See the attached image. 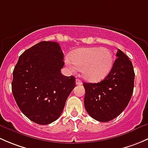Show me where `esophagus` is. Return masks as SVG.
<instances>
[{"instance_id":"esophagus-1","label":"esophagus","mask_w":148,"mask_h":148,"mask_svg":"<svg viewBox=\"0 0 148 148\" xmlns=\"http://www.w3.org/2000/svg\"><path fill=\"white\" fill-rule=\"evenodd\" d=\"M76 84L77 85L82 84V82L80 79H76Z\"/></svg>"}]
</instances>
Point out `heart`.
I'll return each mask as SVG.
<instances>
[{"label":"heart","mask_w":148,"mask_h":148,"mask_svg":"<svg viewBox=\"0 0 148 148\" xmlns=\"http://www.w3.org/2000/svg\"><path fill=\"white\" fill-rule=\"evenodd\" d=\"M69 59H66V62L70 69L74 70V65L81 69L84 78L89 82H98L104 79L113 64L112 53L105 47L77 49L71 52Z\"/></svg>","instance_id":"b5f03b06"}]
</instances>
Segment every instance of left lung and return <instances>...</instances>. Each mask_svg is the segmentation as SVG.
<instances>
[{
    "mask_svg": "<svg viewBox=\"0 0 148 148\" xmlns=\"http://www.w3.org/2000/svg\"><path fill=\"white\" fill-rule=\"evenodd\" d=\"M117 59L104 80L83 84L84 107L88 114L99 122H109L126 108L134 89L135 72L129 58L118 49Z\"/></svg>",
    "mask_w": 148,
    "mask_h": 148,
    "instance_id": "1",
    "label": "left lung"
}]
</instances>
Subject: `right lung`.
<instances>
[{"instance_id":"obj_1","label":"right lung","mask_w":148,"mask_h":148,"mask_svg":"<svg viewBox=\"0 0 148 148\" xmlns=\"http://www.w3.org/2000/svg\"><path fill=\"white\" fill-rule=\"evenodd\" d=\"M60 46L41 41L25 51L13 71L12 92L18 107L29 120L48 125L60 117L75 77L61 74L64 62Z\"/></svg>"}]
</instances>
